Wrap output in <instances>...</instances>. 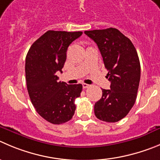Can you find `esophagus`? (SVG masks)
<instances>
[{
    "label": "esophagus",
    "mask_w": 160,
    "mask_h": 160,
    "mask_svg": "<svg viewBox=\"0 0 160 160\" xmlns=\"http://www.w3.org/2000/svg\"><path fill=\"white\" fill-rule=\"evenodd\" d=\"M89 85L86 84V83H82V87L84 88V89H86V88H89Z\"/></svg>",
    "instance_id": "obj_1"
}]
</instances>
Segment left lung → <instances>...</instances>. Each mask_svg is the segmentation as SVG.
Instances as JSON below:
<instances>
[{
	"label": "left lung",
	"mask_w": 160,
	"mask_h": 160,
	"mask_svg": "<svg viewBox=\"0 0 160 160\" xmlns=\"http://www.w3.org/2000/svg\"><path fill=\"white\" fill-rule=\"evenodd\" d=\"M85 33L97 43L111 82V89H102L94 113L100 120L115 122L127 116L136 101L141 78L138 52L131 41L115 28Z\"/></svg>",
	"instance_id": "8db88e82"
}]
</instances>
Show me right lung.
Here are the masks:
<instances>
[{"mask_svg":"<svg viewBox=\"0 0 160 160\" xmlns=\"http://www.w3.org/2000/svg\"><path fill=\"white\" fill-rule=\"evenodd\" d=\"M82 32L48 30L33 42L26 57L27 90L38 113L52 124H62L72 118L82 85L58 82L68 46Z\"/></svg>","mask_w":160,"mask_h":160,"instance_id":"add662e5","label":"right lung"}]
</instances>
